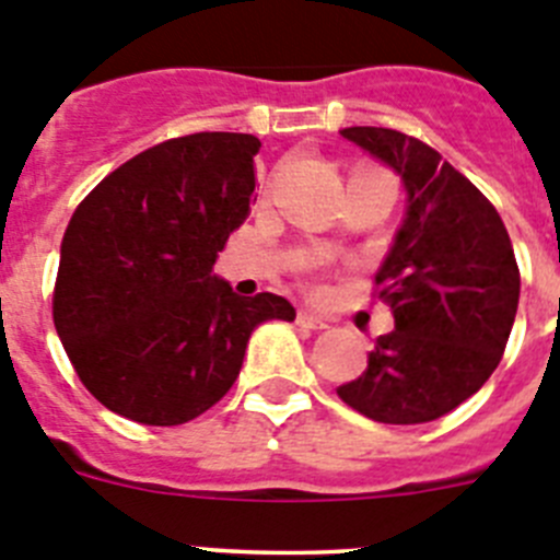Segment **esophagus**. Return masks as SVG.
Returning <instances> with one entry per match:
<instances>
[{
    "label": "esophagus",
    "mask_w": 560,
    "mask_h": 560,
    "mask_svg": "<svg viewBox=\"0 0 560 560\" xmlns=\"http://www.w3.org/2000/svg\"><path fill=\"white\" fill-rule=\"evenodd\" d=\"M296 325L305 330H325L328 328V323H325L323 316H314L308 314V311H296Z\"/></svg>",
    "instance_id": "34e87169"
}]
</instances>
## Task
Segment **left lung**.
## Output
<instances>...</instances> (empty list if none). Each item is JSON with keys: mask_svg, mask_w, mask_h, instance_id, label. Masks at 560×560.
I'll list each match as a JSON object with an SVG mask.
<instances>
[{"mask_svg": "<svg viewBox=\"0 0 560 560\" xmlns=\"http://www.w3.org/2000/svg\"><path fill=\"white\" fill-rule=\"evenodd\" d=\"M341 137L400 173L407 219L373 291L395 330L336 393L378 423H429L471 398L502 361L522 289L511 235L497 207L418 137L375 126Z\"/></svg>", "mask_w": 560, "mask_h": 560, "instance_id": "1", "label": "left lung"}]
</instances>
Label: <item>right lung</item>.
Returning a JSON list of instances; mask_svg holds the SVG:
<instances>
[{
  "mask_svg": "<svg viewBox=\"0 0 560 560\" xmlns=\"http://www.w3.org/2000/svg\"><path fill=\"white\" fill-rule=\"evenodd\" d=\"M252 133L173 137L112 171L69 219L52 323L83 387L145 427H179L219 404L283 296L232 294L212 277L255 196Z\"/></svg>",
  "mask_w": 560,
  "mask_h": 560,
  "instance_id": "add662e5",
  "label": "right lung"
}]
</instances>
